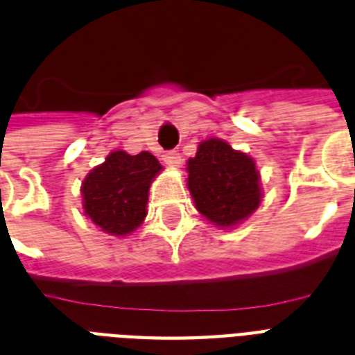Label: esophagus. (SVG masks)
<instances>
[{
	"instance_id": "obj_1",
	"label": "esophagus",
	"mask_w": 355,
	"mask_h": 355,
	"mask_svg": "<svg viewBox=\"0 0 355 355\" xmlns=\"http://www.w3.org/2000/svg\"><path fill=\"white\" fill-rule=\"evenodd\" d=\"M162 158L169 168H180V164H182V157H180V153L177 151H166L162 155Z\"/></svg>"
}]
</instances>
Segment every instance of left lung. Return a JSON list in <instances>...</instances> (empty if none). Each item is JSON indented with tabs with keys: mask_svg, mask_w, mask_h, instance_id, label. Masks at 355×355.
I'll list each match as a JSON object with an SVG mask.
<instances>
[{
	"mask_svg": "<svg viewBox=\"0 0 355 355\" xmlns=\"http://www.w3.org/2000/svg\"><path fill=\"white\" fill-rule=\"evenodd\" d=\"M187 189L197 211L220 230H233L262 202L261 173L248 153L220 138L198 144L187 160Z\"/></svg>",
	"mask_w": 355,
	"mask_h": 355,
	"instance_id": "8db88e82",
	"label": "left lung"
}]
</instances>
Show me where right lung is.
Listing matches in <instances>:
<instances>
[{"mask_svg":"<svg viewBox=\"0 0 355 355\" xmlns=\"http://www.w3.org/2000/svg\"><path fill=\"white\" fill-rule=\"evenodd\" d=\"M151 153L111 151L82 182L83 215L102 232L128 237L148 215L149 187L162 171Z\"/></svg>","mask_w":355,"mask_h":355,"instance_id":"1","label":"right lung"}]
</instances>
